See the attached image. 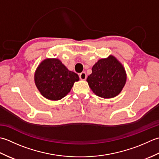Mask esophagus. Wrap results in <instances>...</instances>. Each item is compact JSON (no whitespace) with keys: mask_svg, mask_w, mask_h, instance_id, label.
<instances>
[{"mask_svg":"<svg viewBox=\"0 0 159 159\" xmlns=\"http://www.w3.org/2000/svg\"><path fill=\"white\" fill-rule=\"evenodd\" d=\"M80 78L82 80H85L86 79V74L85 72H82L80 73Z\"/></svg>","mask_w":159,"mask_h":159,"instance_id":"esophagus-1","label":"esophagus"}]
</instances>
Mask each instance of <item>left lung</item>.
<instances>
[{"mask_svg": "<svg viewBox=\"0 0 159 159\" xmlns=\"http://www.w3.org/2000/svg\"><path fill=\"white\" fill-rule=\"evenodd\" d=\"M127 75L122 64L110 55L94 64L92 73L86 79L93 92L100 98H113L121 92L126 82Z\"/></svg>", "mask_w": 159, "mask_h": 159, "instance_id": "left-lung-1", "label": "left lung"}]
</instances>
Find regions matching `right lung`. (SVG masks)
I'll return each mask as SVG.
<instances>
[{"label": "right lung", "instance_id": "1", "mask_svg": "<svg viewBox=\"0 0 159 159\" xmlns=\"http://www.w3.org/2000/svg\"><path fill=\"white\" fill-rule=\"evenodd\" d=\"M79 80L78 75L69 70L57 58H46L42 61L34 74L38 90L44 98L52 101L64 98L74 83Z\"/></svg>", "mask_w": 159, "mask_h": 159}]
</instances>
